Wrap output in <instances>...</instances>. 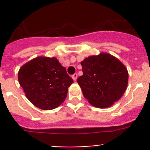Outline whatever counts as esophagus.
Returning a JSON list of instances; mask_svg holds the SVG:
<instances>
[{"mask_svg": "<svg viewBox=\"0 0 150 150\" xmlns=\"http://www.w3.org/2000/svg\"><path fill=\"white\" fill-rule=\"evenodd\" d=\"M72 79L74 80V81H75L77 80V78H78V74H77V73L73 74V75H72Z\"/></svg>", "mask_w": 150, "mask_h": 150, "instance_id": "obj_1", "label": "esophagus"}]
</instances>
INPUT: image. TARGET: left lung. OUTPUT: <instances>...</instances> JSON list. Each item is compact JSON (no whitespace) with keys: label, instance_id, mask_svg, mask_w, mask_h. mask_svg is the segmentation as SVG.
Listing matches in <instances>:
<instances>
[{"label":"left lung","instance_id":"left-lung-1","mask_svg":"<svg viewBox=\"0 0 150 150\" xmlns=\"http://www.w3.org/2000/svg\"><path fill=\"white\" fill-rule=\"evenodd\" d=\"M83 75L77 80L89 103L107 108L117 102L128 86V73L120 60L107 53L81 62Z\"/></svg>","mask_w":150,"mask_h":150}]
</instances>
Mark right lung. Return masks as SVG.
<instances>
[{
    "label": "right lung",
    "mask_w": 150,
    "mask_h": 150,
    "mask_svg": "<svg viewBox=\"0 0 150 150\" xmlns=\"http://www.w3.org/2000/svg\"><path fill=\"white\" fill-rule=\"evenodd\" d=\"M18 80L27 98L41 110H53L67 97L73 80L57 58L37 57L19 69Z\"/></svg>",
    "instance_id": "obj_1"
}]
</instances>
